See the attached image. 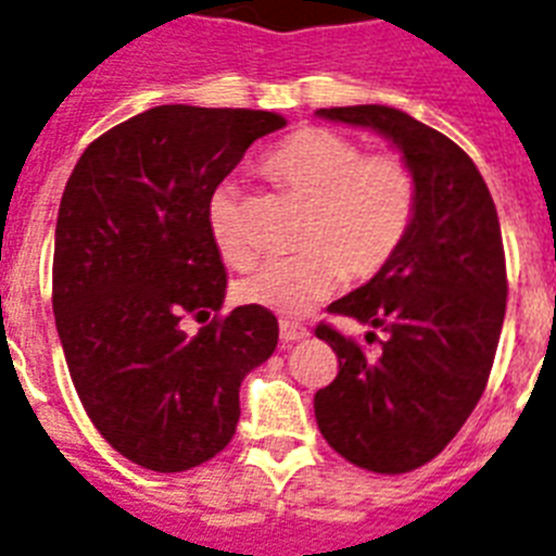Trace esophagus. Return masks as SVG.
<instances>
[{
  "label": "esophagus",
  "mask_w": 556,
  "mask_h": 556,
  "mask_svg": "<svg viewBox=\"0 0 556 556\" xmlns=\"http://www.w3.org/2000/svg\"><path fill=\"white\" fill-rule=\"evenodd\" d=\"M278 332H281L283 343H295V341H304V338H309V329H306L304 324H298V320H287V318L278 324Z\"/></svg>",
  "instance_id": "obj_1"
}]
</instances>
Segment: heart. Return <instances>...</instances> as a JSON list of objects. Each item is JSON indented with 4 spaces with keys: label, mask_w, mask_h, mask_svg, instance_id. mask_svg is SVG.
Instances as JSON below:
<instances>
[{
    "label": "heart",
    "mask_w": 556,
    "mask_h": 556,
    "mask_svg": "<svg viewBox=\"0 0 556 556\" xmlns=\"http://www.w3.org/2000/svg\"><path fill=\"white\" fill-rule=\"evenodd\" d=\"M267 173L306 201L298 236L301 255L273 261L236 287L238 301L278 315H304L332 295L341 278L366 281L387 267L409 232L417 206L415 173L401 155L366 153L341 132L306 127L267 159ZM210 236L229 267H250L252 250L241 227L232 185L206 206Z\"/></svg>",
    "instance_id": "obj_1"
}]
</instances>
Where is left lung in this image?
<instances>
[{"mask_svg": "<svg viewBox=\"0 0 556 556\" xmlns=\"http://www.w3.org/2000/svg\"><path fill=\"white\" fill-rule=\"evenodd\" d=\"M318 116L380 132L417 181L403 244L329 306L378 329V355L327 324L315 329L338 355L334 380L315 392L320 434L361 469L403 475L448 446L492 371L508 295L497 210L469 155L409 113L355 104Z\"/></svg>", "mask_w": 556, "mask_h": 556, "instance_id": "left-lung-1", "label": "left lung"}]
</instances>
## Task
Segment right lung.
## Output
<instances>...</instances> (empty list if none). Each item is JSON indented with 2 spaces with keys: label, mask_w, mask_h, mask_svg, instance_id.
I'll return each instance as SVG.
<instances>
[{
  "label": "right lung",
  "mask_w": 556,
  "mask_h": 556,
  "mask_svg": "<svg viewBox=\"0 0 556 556\" xmlns=\"http://www.w3.org/2000/svg\"><path fill=\"white\" fill-rule=\"evenodd\" d=\"M267 110L162 104L116 124L73 167L56 222L53 315L87 417L150 471H187L236 434L238 389L278 346V320L222 309L227 269L206 206Z\"/></svg>",
  "instance_id": "obj_1"
}]
</instances>
